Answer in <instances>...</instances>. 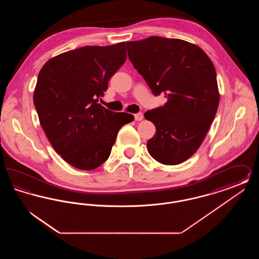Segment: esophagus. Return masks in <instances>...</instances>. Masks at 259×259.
Returning a JSON list of instances; mask_svg holds the SVG:
<instances>
[{
	"label": "esophagus",
	"instance_id": "1",
	"mask_svg": "<svg viewBox=\"0 0 259 259\" xmlns=\"http://www.w3.org/2000/svg\"><path fill=\"white\" fill-rule=\"evenodd\" d=\"M143 118H144V115H143V113H142V112L136 113L135 120H137V121H141V120H143Z\"/></svg>",
	"mask_w": 259,
	"mask_h": 259
}]
</instances>
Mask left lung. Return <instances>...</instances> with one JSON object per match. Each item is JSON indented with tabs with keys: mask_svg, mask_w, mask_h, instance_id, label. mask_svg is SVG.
Segmentation results:
<instances>
[{
	"mask_svg": "<svg viewBox=\"0 0 259 259\" xmlns=\"http://www.w3.org/2000/svg\"><path fill=\"white\" fill-rule=\"evenodd\" d=\"M129 60L155 96L167 103L145 113L156 127L149 154L161 164L178 165L201 146L218 111L215 69L196 45L179 38L149 37L127 41Z\"/></svg>",
	"mask_w": 259,
	"mask_h": 259,
	"instance_id": "left-lung-1",
	"label": "left lung"
}]
</instances>
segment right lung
<instances>
[{"mask_svg":"<svg viewBox=\"0 0 259 259\" xmlns=\"http://www.w3.org/2000/svg\"><path fill=\"white\" fill-rule=\"evenodd\" d=\"M126 58L124 41L88 46L51 58L38 73L34 105L39 123L55 151L76 169L98 168L109 158L119 129L134 120L98 104Z\"/></svg>","mask_w":259,"mask_h":259,"instance_id":"obj_1","label":"right lung"}]
</instances>
